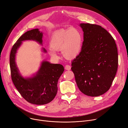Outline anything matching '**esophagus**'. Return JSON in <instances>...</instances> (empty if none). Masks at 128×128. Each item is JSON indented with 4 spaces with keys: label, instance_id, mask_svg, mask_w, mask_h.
Segmentation results:
<instances>
[{
    "label": "esophagus",
    "instance_id": "1",
    "mask_svg": "<svg viewBox=\"0 0 128 128\" xmlns=\"http://www.w3.org/2000/svg\"><path fill=\"white\" fill-rule=\"evenodd\" d=\"M65 69L67 70H70L71 69V66L69 64H66L65 66Z\"/></svg>",
    "mask_w": 128,
    "mask_h": 128
}]
</instances>
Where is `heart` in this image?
<instances>
[{"mask_svg":"<svg viewBox=\"0 0 128 128\" xmlns=\"http://www.w3.org/2000/svg\"><path fill=\"white\" fill-rule=\"evenodd\" d=\"M82 41V34L77 29L57 30L50 37V43L51 48L48 50V54L52 58L58 59L59 56L57 50H62L66 58H75L81 50Z\"/></svg>","mask_w":128,"mask_h":128,"instance_id":"1","label":"heart"}]
</instances>
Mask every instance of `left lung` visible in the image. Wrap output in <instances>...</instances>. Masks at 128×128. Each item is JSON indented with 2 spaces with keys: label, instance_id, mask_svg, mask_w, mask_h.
<instances>
[{
  "label": "left lung",
  "instance_id": "obj_1",
  "mask_svg": "<svg viewBox=\"0 0 128 128\" xmlns=\"http://www.w3.org/2000/svg\"><path fill=\"white\" fill-rule=\"evenodd\" d=\"M84 32L81 52L72 62L71 70L80 90L97 96L110 89L117 71L118 52L115 40L101 26L80 24Z\"/></svg>",
  "mask_w": 128,
  "mask_h": 128
}]
</instances>
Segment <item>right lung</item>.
<instances>
[{"instance_id": "right-lung-1", "label": "right lung", "mask_w": 128, "mask_h": 128, "mask_svg": "<svg viewBox=\"0 0 128 128\" xmlns=\"http://www.w3.org/2000/svg\"><path fill=\"white\" fill-rule=\"evenodd\" d=\"M42 36L43 34L38 29L26 32L14 43L10 55L11 76L14 86L25 100L36 105L46 104L54 99L58 90V80L64 71V66L43 62L35 76L25 78L18 72L15 57L16 50L22 41L32 40L42 44ZM43 50L46 52L44 48Z\"/></svg>"}]
</instances>
